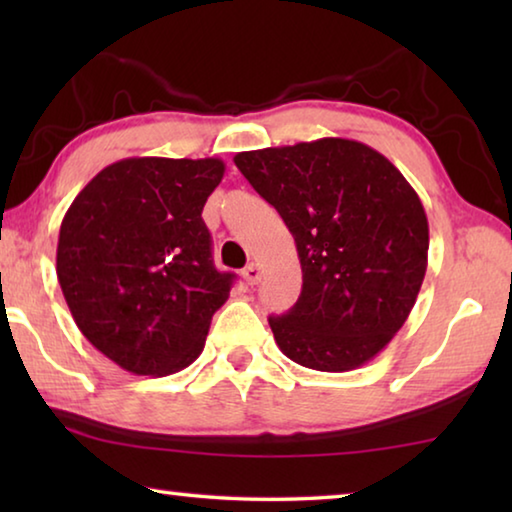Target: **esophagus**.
<instances>
[{
    "instance_id": "obj_1",
    "label": "esophagus",
    "mask_w": 512,
    "mask_h": 512,
    "mask_svg": "<svg viewBox=\"0 0 512 512\" xmlns=\"http://www.w3.org/2000/svg\"><path fill=\"white\" fill-rule=\"evenodd\" d=\"M244 280H246V284H250V287H253V284H257L259 280H262V266L259 264H248L246 268H244Z\"/></svg>"
}]
</instances>
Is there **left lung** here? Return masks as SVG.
Masks as SVG:
<instances>
[{"label":"left lung","mask_w":512,"mask_h":512,"mask_svg":"<svg viewBox=\"0 0 512 512\" xmlns=\"http://www.w3.org/2000/svg\"><path fill=\"white\" fill-rule=\"evenodd\" d=\"M235 164L296 239L302 291L287 314L268 318L277 348L323 372L375 359L427 273L429 223L409 180L343 137L244 151Z\"/></svg>","instance_id":"obj_1"}]
</instances>
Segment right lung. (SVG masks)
<instances>
[{
	"mask_svg": "<svg viewBox=\"0 0 512 512\" xmlns=\"http://www.w3.org/2000/svg\"><path fill=\"white\" fill-rule=\"evenodd\" d=\"M219 158H126L101 169L60 223L56 275L85 339L133 375L164 377L205 348L235 273L216 271L203 207Z\"/></svg>",
	"mask_w": 512,
	"mask_h": 512,
	"instance_id": "obj_1",
	"label": "right lung"
}]
</instances>
